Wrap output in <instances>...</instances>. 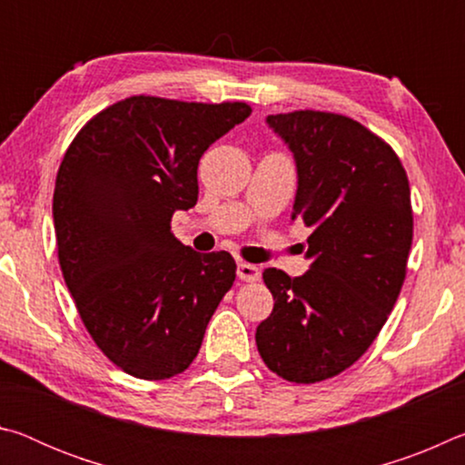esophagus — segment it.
<instances>
[{
	"instance_id": "1",
	"label": "esophagus",
	"mask_w": 465,
	"mask_h": 465,
	"mask_svg": "<svg viewBox=\"0 0 465 465\" xmlns=\"http://www.w3.org/2000/svg\"><path fill=\"white\" fill-rule=\"evenodd\" d=\"M238 277L242 281H248V282L258 281V279H261V269H258V266H254V264L240 262L238 264Z\"/></svg>"
}]
</instances>
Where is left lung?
Wrapping results in <instances>:
<instances>
[{
  "mask_svg": "<svg viewBox=\"0 0 465 465\" xmlns=\"http://www.w3.org/2000/svg\"><path fill=\"white\" fill-rule=\"evenodd\" d=\"M295 157L293 215L312 227L310 271L266 269L272 313L256 344L272 373L316 383L349 369L380 334L406 279L412 246L411 184L396 152L349 116L271 114Z\"/></svg>",
  "mask_w": 465,
  "mask_h": 465,
  "instance_id": "1",
  "label": "left lung"
}]
</instances>
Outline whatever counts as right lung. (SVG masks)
<instances>
[{
	"mask_svg": "<svg viewBox=\"0 0 465 465\" xmlns=\"http://www.w3.org/2000/svg\"><path fill=\"white\" fill-rule=\"evenodd\" d=\"M246 102L131 96L84 124L57 172L59 264L98 349L139 380L183 373L235 281L230 252L170 232L199 199L201 155L250 116Z\"/></svg>",
	"mask_w": 465,
	"mask_h": 465,
	"instance_id": "obj_1",
	"label": "right lung"
}]
</instances>
